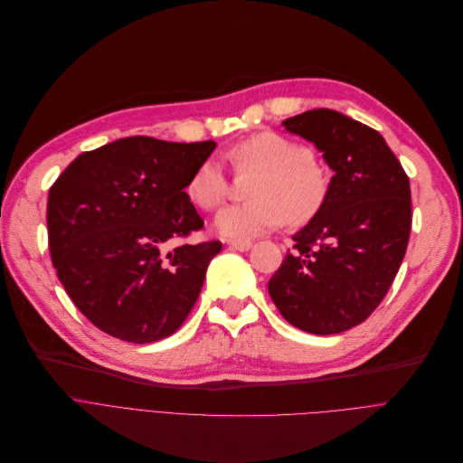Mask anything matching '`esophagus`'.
<instances>
[{
  "instance_id": "esophagus-1",
  "label": "esophagus",
  "mask_w": 463,
  "mask_h": 463,
  "mask_svg": "<svg viewBox=\"0 0 463 463\" xmlns=\"http://www.w3.org/2000/svg\"><path fill=\"white\" fill-rule=\"evenodd\" d=\"M228 244H230V249H233V250L244 252V250H249L252 247V241H249V239H230Z\"/></svg>"
}]
</instances>
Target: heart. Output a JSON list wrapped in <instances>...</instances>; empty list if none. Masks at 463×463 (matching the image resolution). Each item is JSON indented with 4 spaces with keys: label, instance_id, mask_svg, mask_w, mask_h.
<instances>
[{
    "label": "heart",
    "instance_id": "heart-1",
    "mask_svg": "<svg viewBox=\"0 0 463 463\" xmlns=\"http://www.w3.org/2000/svg\"><path fill=\"white\" fill-rule=\"evenodd\" d=\"M237 174L258 172L244 203L216 216V230L226 237L247 239L286 222L305 224L319 213L329 193V179L316 165L310 146L279 132H258L228 149ZM230 181L214 156L203 158L186 183V194L203 211L222 207Z\"/></svg>",
    "mask_w": 463,
    "mask_h": 463
}]
</instances>
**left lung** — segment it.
Instances as JSON below:
<instances>
[{
    "mask_svg": "<svg viewBox=\"0 0 463 463\" xmlns=\"http://www.w3.org/2000/svg\"><path fill=\"white\" fill-rule=\"evenodd\" d=\"M314 142L335 172L327 200L293 235L267 288L293 327L336 335L383 301L411 232L410 177L383 136L329 108L284 121Z\"/></svg>",
    "mask_w": 463,
    "mask_h": 463,
    "instance_id": "8db88e82",
    "label": "left lung"
}]
</instances>
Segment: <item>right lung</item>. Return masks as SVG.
I'll return each instance as SVG.
<instances>
[{
    "label": "right lung",
    "instance_id": "obj_1",
    "mask_svg": "<svg viewBox=\"0 0 463 463\" xmlns=\"http://www.w3.org/2000/svg\"><path fill=\"white\" fill-rule=\"evenodd\" d=\"M214 147L130 136L81 153L50 186L52 265L102 333L156 342L196 305L222 242H186L203 221L184 188Z\"/></svg>",
    "mask_w": 463,
    "mask_h": 463
}]
</instances>
